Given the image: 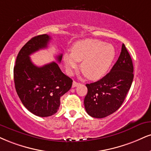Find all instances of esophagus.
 <instances>
[{
    "instance_id": "1",
    "label": "esophagus",
    "mask_w": 151,
    "mask_h": 151,
    "mask_svg": "<svg viewBox=\"0 0 151 151\" xmlns=\"http://www.w3.org/2000/svg\"><path fill=\"white\" fill-rule=\"evenodd\" d=\"M79 83H78L75 81H74L73 83H72V87H73V88H74V87H76L77 86H79Z\"/></svg>"
}]
</instances>
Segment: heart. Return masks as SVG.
<instances>
[{
    "instance_id": "b5f03b06",
    "label": "heart",
    "mask_w": 151,
    "mask_h": 151,
    "mask_svg": "<svg viewBox=\"0 0 151 151\" xmlns=\"http://www.w3.org/2000/svg\"><path fill=\"white\" fill-rule=\"evenodd\" d=\"M115 58V49L112 44L98 39H85L73 45L72 52H67L63 59L69 74L79 67L91 80H99L110 70Z\"/></svg>"
}]
</instances>
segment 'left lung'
<instances>
[{
  "label": "left lung",
  "instance_id": "1",
  "mask_svg": "<svg viewBox=\"0 0 151 151\" xmlns=\"http://www.w3.org/2000/svg\"><path fill=\"white\" fill-rule=\"evenodd\" d=\"M132 60L124 44L120 55L110 72L100 80L87 83L84 107L91 117L103 118L120 108L134 79Z\"/></svg>",
  "mask_w": 151,
  "mask_h": 151
}]
</instances>
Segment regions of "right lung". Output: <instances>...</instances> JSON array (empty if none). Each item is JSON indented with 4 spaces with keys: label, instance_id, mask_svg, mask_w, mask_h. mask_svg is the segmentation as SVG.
<instances>
[{
    "label": "right lung",
    "instance_id": "1",
    "mask_svg": "<svg viewBox=\"0 0 151 151\" xmlns=\"http://www.w3.org/2000/svg\"><path fill=\"white\" fill-rule=\"evenodd\" d=\"M48 34L34 36L24 46L16 59L14 81L19 99L29 111L39 117H49L56 113L60 105V97L70 89L72 79L62 72L55 62L36 66L30 55L48 46ZM63 54L57 56L60 62Z\"/></svg>",
    "mask_w": 151,
    "mask_h": 151
}]
</instances>
